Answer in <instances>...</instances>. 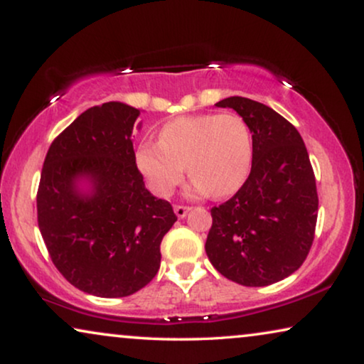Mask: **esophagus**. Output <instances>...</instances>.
<instances>
[{
	"label": "esophagus",
	"instance_id": "1",
	"mask_svg": "<svg viewBox=\"0 0 364 364\" xmlns=\"http://www.w3.org/2000/svg\"><path fill=\"white\" fill-rule=\"evenodd\" d=\"M191 210H192V207H188V205H176V207H173V212H176V215L178 218H183Z\"/></svg>",
	"mask_w": 364,
	"mask_h": 364
}]
</instances>
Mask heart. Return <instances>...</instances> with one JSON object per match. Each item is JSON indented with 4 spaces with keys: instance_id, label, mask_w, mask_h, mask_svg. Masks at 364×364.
I'll return each mask as SVG.
<instances>
[{
    "instance_id": "b5f03b06",
    "label": "heart",
    "mask_w": 364,
    "mask_h": 364,
    "mask_svg": "<svg viewBox=\"0 0 364 364\" xmlns=\"http://www.w3.org/2000/svg\"><path fill=\"white\" fill-rule=\"evenodd\" d=\"M253 162L252 129L242 116L196 114L167 122L159 142H144L137 164L152 191L168 197L191 172V192L227 197L240 188Z\"/></svg>"
}]
</instances>
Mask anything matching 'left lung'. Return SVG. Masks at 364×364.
I'll use <instances>...</instances> for the list:
<instances>
[{
	"mask_svg": "<svg viewBox=\"0 0 364 364\" xmlns=\"http://www.w3.org/2000/svg\"><path fill=\"white\" fill-rule=\"evenodd\" d=\"M215 106L248 122L253 162L235 196L212 207L207 257L228 280L272 285L296 272L313 245L318 193L310 157L295 126L265 104L233 96Z\"/></svg>",
	"mask_w": 364,
	"mask_h": 364,
	"instance_id": "1",
	"label": "left lung"
}]
</instances>
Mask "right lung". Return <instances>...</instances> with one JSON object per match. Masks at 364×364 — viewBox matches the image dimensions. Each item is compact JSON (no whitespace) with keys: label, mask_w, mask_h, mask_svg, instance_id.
<instances>
[{"label":"right lung","mask_w":364,"mask_h":364,"mask_svg":"<svg viewBox=\"0 0 364 364\" xmlns=\"http://www.w3.org/2000/svg\"><path fill=\"white\" fill-rule=\"evenodd\" d=\"M141 111L106 102L54 139L38 187V225L59 273L79 290L129 296L161 267V242L177 217L154 197L136 166L132 129ZM92 191H78L79 180Z\"/></svg>","instance_id":"obj_1"}]
</instances>
